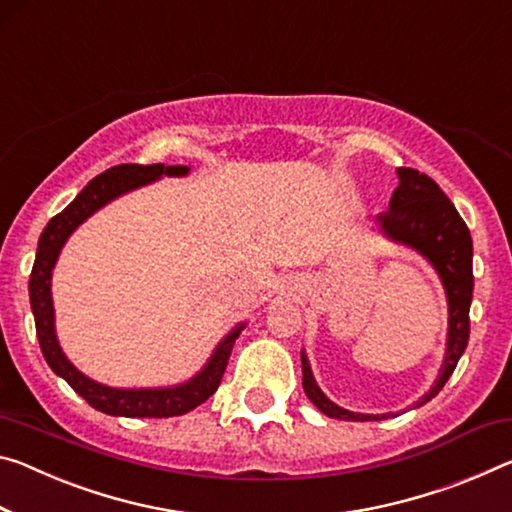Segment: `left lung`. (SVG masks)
Returning <instances> with one entry per match:
<instances>
[{
    "label": "left lung",
    "instance_id": "1",
    "mask_svg": "<svg viewBox=\"0 0 512 512\" xmlns=\"http://www.w3.org/2000/svg\"><path fill=\"white\" fill-rule=\"evenodd\" d=\"M401 184L396 186L389 200V209L376 221L389 239L405 243L419 250L431 262L444 282L446 298H449V339H446V355L435 380L433 389L421 396L417 405H424L440 394L446 380L465 353L469 339V305H472L474 273H472V237L467 223L444 196V191L426 173L415 168H399ZM303 389L323 415L344 421H378L387 415H358L332 403L319 385L314 383L312 369L303 353Z\"/></svg>",
    "mask_w": 512,
    "mask_h": 512
}]
</instances>
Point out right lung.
Returning a JSON list of instances; mask_svg holds the SVG:
<instances>
[{
  "mask_svg": "<svg viewBox=\"0 0 512 512\" xmlns=\"http://www.w3.org/2000/svg\"><path fill=\"white\" fill-rule=\"evenodd\" d=\"M189 168L186 166H166V164H120L109 170H104L91 182L84 186V191L56 214L38 239L36 262L31 269L29 278V298L31 310H34L36 319V335L40 342V351H43L50 369L61 376L66 383L75 389V392L86 399L88 405L95 410L104 412V415L116 417H177L184 415L200 403H205L212 396L218 385H221L223 373L230 360L232 346L241 335L243 326L234 328L221 344H218L212 360L202 369L196 378L180 387H166V389H113L104 387L95 380L86 378L84 373L77 371L63 355L59 342H56L54 332V307H52V269L59 257L63 243L77 230L79 223H84L88 216L97 209L107 205L109 200L123 196V193L143 186L161 175H186Z\"/></svg>",
  "mask_w": 512,
  "mask_h": 512,
  "instance_id": "right-lung-1",
  "label": "right lung"
}]
</instances>
